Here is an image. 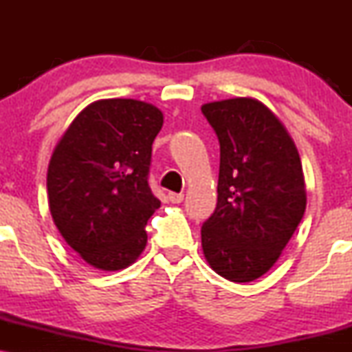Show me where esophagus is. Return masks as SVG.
<instances>
[{
  "mask_svg": "<svg viewBox=\"0 0 352 352\" xmlns=\"http://www.w3.org/2000/svg\"><path fill=\"white\" fill-rule=\"evenodd\" d=\"M168 200H170L172 204H180V201L184 200V193H173V192H170V193H168Z\"/></svg>",
  "mask_w": 352,
  "mask_h": 352,
  "instance_id": "esophagus-1",
  "label": "esophagus"
}]
</instances>
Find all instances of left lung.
I'll return each mask as SVG.
<instances>
[{
    "label": "left lung",
    "instance_id": "obj_1",
    "mask_svg": "<svg viewBox=\"0 0 352 352\" xmlns=\"http://www.w3.org/2000/svg\"><path fill=\"white\" fill-rule=\"evenodd\" d=\"M220 142L218 199L201 227L217 274L250 283L276 263L306 210L300 153L272 109L254 98L201 106Z\"/></svg>",
    "mask_w": 352,
    "mask_h": 352
}]
</instances>
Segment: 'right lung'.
Listing matches in <instances>:
<instances>
[{
    "label": "right lung",
    "mask_w": 352,
    "mask_h": 352,
    "mask_svg": "<svg viewBox=\"0 0 352 352\" xmlns=\"http://www.w3.org/2000/svg\"><path fill=\"white\" fill-rule=\"evenodd\" d=\"M164 125L153 104L100 99L76 116L52 152L47 197L64 241L102 272L131 266L147 245L160 200L148 187L152 144Z\"/></svg>",
    "instance_id": "right-lung-1"
}]
</instances>
